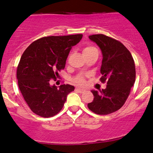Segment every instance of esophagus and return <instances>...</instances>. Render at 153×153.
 <instances>
[{
    "mask_svg": "<svg viewBox=\"0 0 153 153\" xmlns=\"http://www.w3.org/2000/svg\"><path fill=\"white\" fill-rule=\"evenodd\" d=\"M75 90H76L77 91L79 92V93H83V92L85 91V89H83V88H75Z\"/></svg>",
    "mask_w": 153,
    "mask_h": 153,
    "instance_id": "obj_1",
    "label": "esophagus"
}]
</instances>
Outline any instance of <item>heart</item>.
Wrapping results in <instances>:
<instances>
[{"instance_id": "obj_1", "label": "heart", "mask_w": 153, "mask_h": 153, "mask_svg": "<svg viewBox=\"0 0 153 153\" xmlns=\"http://www.w3.org/2000/svg\"><path fill=\"white\" fill-rule=\"evenodd\" d=\"M95 50H97V48H94V47L87 46L83 49V52H89L92 51H95ZM74 81H75V83H76L77 84L80 85H83L85 83L84 78H83V76H82V75H78V76H77L76 78L74 79Z\"/></svg>"}]
</instances>
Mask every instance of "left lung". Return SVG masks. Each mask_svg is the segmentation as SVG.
Instances as JSON below:
<instances>
[{
  "instance_id": "left-lung-1",
  "label": "left lung",
  "mask_w": 153,
  "mask_h": 153,
  "mask_svg": "<svg viewBox=\"0 0 153 153\" xmlns=\"http://www.w3.org/2000/svg\"><path fill=\"white\" fill-rule=\"evenodd\" d=\"M102 53L100 78L107 81L105 89L91 90L93 102L88 104L90 110L98 115H108L124 105L135 83L136 69L130 51L123 43L102 34L88 36Z\"/></svg>"
}]
</instances>
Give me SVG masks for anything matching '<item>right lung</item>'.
I'll list each match as a JSON object with an SVG mask.
<instances>
[{"label":"right lung","mask_w":153,"mask_h":153,"mask_svg":"<svg viewBox=\"0 0 153 153\" xmlns=\"http://www.w3.org/2000/svg\"><path fill=\"white\" fill-rule=\"evenodd\" d=\"M83 35L43 37L26 48L18 65L16 78L20 91L30 110L41 117L56 115L62 109L73 85H50L65 67L72 47Z\"/></svg>","instance_id":"1"}]
</instances>
